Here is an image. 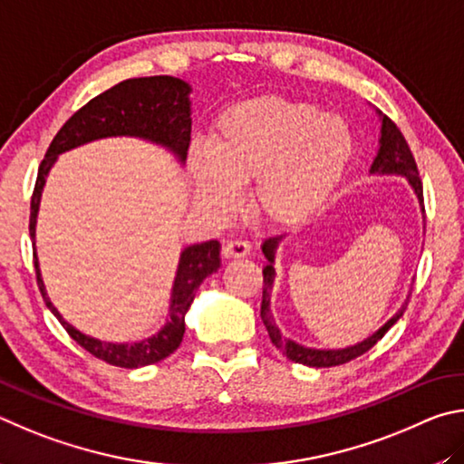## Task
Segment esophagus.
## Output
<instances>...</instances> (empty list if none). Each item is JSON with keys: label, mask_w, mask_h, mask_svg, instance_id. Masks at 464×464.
<instances>
[{"label": "esophagus", "mask_w": 464, "mask_h": 464, "mask_svg": "<svg viewBox=\"0 0 464 464\" xmlns=\"http://www.w3.org/2000/svg\"><path fill=\"white\" fill-rule=\"evenodd\" d=\"M222 255L226 258H245L250 255V245L245 240H227L222 248Z\"/></svg>", "instance_id": "esophagus-1"}]
</instances>
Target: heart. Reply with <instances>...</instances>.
I'll return each instance as SVG.
<instances>
[{
  "mask_svg": "<svg viewBox=\"0 0 464 464\" xmlns=\"http://www.w3.org/2000/svg\"><path fill=\"white\" fill-rule=\"evenodd\" d=\"M208 140L209 152L189 159L195 198L230 209L237 187L250 183V208L271 226L312 218L343 181L354 150L344 120L279 95L232 103L218 113Z\"/></svg>",
  "mask_w": 464,
  "mask_h": 464,
  "instance_id": "1",
  "label": "heart"
}]
</instances>
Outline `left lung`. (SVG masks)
Returning a JSON list of instances; mask_svg holds the SVG:
<instances>
[{
    "instance_id": "left-lung-1",
    "label": "left lung",
    "mask_w": 464,
    "mask_h": 464,
    "mask_svg": "<svg viewBox=\"0 0 464 464\" xmlns=\"http://www.w3.org/2000/svg\"><path fill=\"white\" fill-rule=\"evenodd\" d=\"M379 113V120H381V138H379V150H377V157L372 159V165H371V175H397V177H405L408 179L410 187L416 193L418 203H420V209L424 211V191H421V181H420V175H418V167H416V160H413V154L410 150L408 142H405L403 134L400 132V128H397L392 120L383 113ZM283 240V237H273V238H266L263 242V255L266 258V265L263 266V304H261V318L266 332H269V338L271 343L279 348V351L287 356L289 361L299 362V364H305V367H338V364H344L348 361L356 359V356L364 354L367 351H371L372 346H375L381 338L387 334V330L393 326V324L401 318L405 307H408L410 302V294L405 297V302L401 304L400 310H397L392 318H389L383 326H381L377 332H372L369 338L361 340V343H356L353 346H346V348H310V346H304V344H297L294 340H289L281 334V330L277 328V324H275V318L271 314V294H273V285H275V255H277V246L279 242Z\"/></svg>"
}]
</instances>
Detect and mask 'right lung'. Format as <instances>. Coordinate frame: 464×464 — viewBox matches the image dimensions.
I'll list each match as a JSON object with an SVG mask.
<instances>
[{
	"label": "right lung",
	"instance_id": "add662e5",
	"mask_svg": "<svg viewBox=\"0 0 464 464\" xmlns=\"http://www.w3.org/2000/svg\"><path fill=\"white\" fill-rule=\"evenodd\" d=\"M191 85L183 79L170 75L138 77L126 79L113 85L108 92L93 97L79 111L64 121V126L56 132L51 146L40 162L36 187L30 203V238L34 248V269L40 294H43L46 307L51 310L63 328L79 346L92 353L97 359L121 369H138L146 364H154L169 354H173L181 344L185 334V314L193 304L195 291L208 275L219 269V242L208 240L199 245H189L181 250L179 256L167 322L157 334H152L138 343H105L93 336H87L63 318L61 312L53 305L46 294L43 273H40L36 255V219L40 209V198L59 154L77 149L87 142L102 140V138L130 136L142 138L146 142L159 144L169 150L185 165L187 149L191 140Z\"/></svg>",
	"mask_w": 464,
	"mask_h": 464
}]
</instances>
